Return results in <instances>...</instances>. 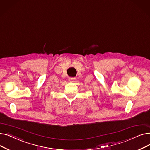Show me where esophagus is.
<instances>
[{"instance_id":"obj_1","label":"esophagus","mask_w":150,"mask_h":150,"mask_svg":"<svg viewBox=\"0 0 150 150\" xmlns=\"http://www.w3.org/2000/svg\"><path fill=\"white\" fill-rule=\"evenodd\" d=\"M74 80H75V78H74V77H69V81L70 82H73Z\"/></svg>"}]
</instances>
